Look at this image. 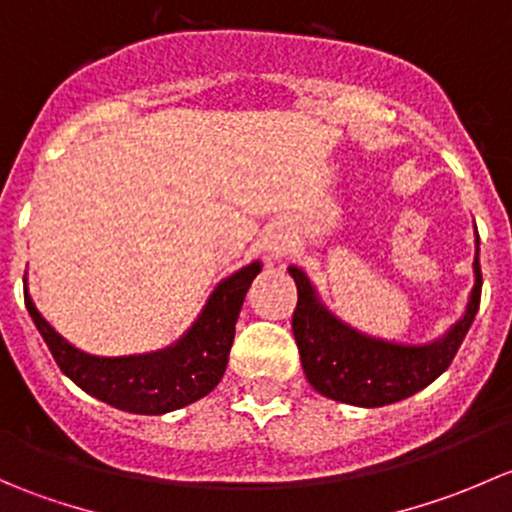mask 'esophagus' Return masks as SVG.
<instances>
[{"label":"esophagus","instance_id":"34e87169","mask_svg":"<svg viewBox=\"0 0 512 512\" xmlns=\"http://www.w3.org/2000/svg\"><path fill=\"white\" fill-rule=\"evenodd\" d=\"M262 247H265L267 255L277 260V257H282L289 250V237L282 230H270L267 232L265 242H262Z\"/></svg>","mask_w":512,"mask_h":512}]
</instances>
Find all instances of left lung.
<instances>
[{"instance_id":"left-lung-1","label":"left lung","mask_w":512,"mask_h":512,"mask_svg":"<svg viewBox=\"0 0 512 512\" xmlns=\"http://www.w3.org/2000/svg\"><path fill=\"white\" fill-rule=\"evenodd\" d=\"M478 252L476 237V260H473L476 285L471 289L466 314L441 339L421 347L384 342L356 332L319 302L317 289L299 267H289V275L297 285L292 332L309 384L327 399L364 406V409L396 404L426 389L451 366L453 356L476 319L480 287H483Z\"/></svg>"}]
</instances>
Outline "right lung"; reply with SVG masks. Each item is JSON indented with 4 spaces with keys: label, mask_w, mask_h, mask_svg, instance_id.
I'll return each instance as SVG.
<instances>
[{
    "label": "right lung",
    "mask_w": 512,
    "mask_h": 512,
    "mask_svg": "<svg viewBox=\"0 0 512 512\" xmlns=\"http://www.w3.org/2000/svg\"><path fill=\"white\" fill-rule=\"evenodd\" d=\"M260 270V262H250L220 282L193 327L173 347L151 354L91 356L66 342L41 317L27 289L24 304L59 369L79 389L128 414L158 416L203 399L220 384L242 302Z\"/></svg>",
    "instance_id": "right-lung-1"
}]
</instances>
